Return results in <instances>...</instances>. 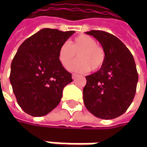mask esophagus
I'll use <instances>...</instances> for the list:
<instances>
[{
  "mask_svg": "<svg viewBox=\"0 0 147 147\" xmlns=\"http://www.w3.org/2000/svg\"><path fill=\"white\" fill-rule=\"evenodd\" d=\"M77 76H77L76 74H72V79H73V80H75Z\"/></svg>",
  "mask_w": 147,
  "mask_h": 147,
  "instance_id": "esophagus-1",
  "label": "esophagus"
}]
</instances>
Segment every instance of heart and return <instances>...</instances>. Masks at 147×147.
<instances>
[{
    "mask_svg": "<svg viewBox=\"0 0 147 147\" xmlns=\"http://www.w3.org/2000/svg\"><path fill=\"white\" fill-rule=\"evenodd\" d=\"M76 53H78L79 59L72 64ZM58 58L64 68H68L71 63L69 67L71 71L84 73L90 69L93 71L100 69L105 59V53L94 38L88 35H80L74 38L71 44L66 42L60 46Z\"/></svg>",
    "mask_w": 147,
    "mask_h": 147,
    "instance_id": "1",
    "label": "heart"
}]
</instances>
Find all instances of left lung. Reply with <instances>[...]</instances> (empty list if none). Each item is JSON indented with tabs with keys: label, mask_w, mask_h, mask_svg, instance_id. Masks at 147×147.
<instances>
[{
	"label": "left lung",
	"mask_w": 147,
	"mask_h": 147,
	"mask_svg": "<svg viewBox=\"0 0 147 147\" xmlns=\"http://www.w3.org/2000/svg\"><path fill=\"white\" fill-rule=\"evenodd\" d=\"M105 53L102 67L86 76L83 102L86 108L101 119L123 115L131 105L138 82V73L132 53L115 36L101 30H90Z\"/></svg>",
	"instance_id": "1"
}]
</instances>
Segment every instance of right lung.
<instances>
[{
	"instance_id": "obj_1",
	"label": "right lung",
	"mask_w": 147,
	"mask_h": 147,
	"mask_svg": "<svg viewBox=\"0 0 147 147\" xmlns=\"http://www.w3.org/2000/svg\"><path fill=\"white\" fill-rule=\"evenodd\" d=\"M74 33L45 28L18 47L11 65L10 82L18 104L27 114H48L60 102L64 88L72 82L58 52Z\"/></svg>"
}]
</instances>
